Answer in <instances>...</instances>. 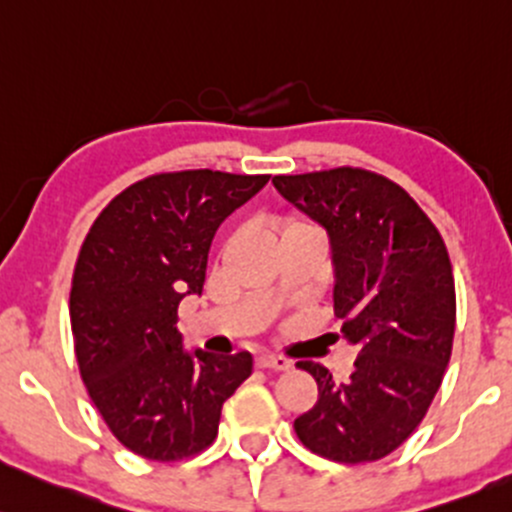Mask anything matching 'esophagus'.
<instances>
[{"label":"esophagus","mask_w":512,"mask_h":512,"mask_svg":"<svg viewBox=\"0 0 512 512\" xmlns=\"http://www.w3.org/2000/svg\"><path fill=\"white\" fill-rule=\"evenodd\" d=\"M257 368H265V370H289L292 368V363H289L287 358H282V355H272V353H262L257 355Z\"/></svg>","instance_id":"34e87169"}]
</instances>
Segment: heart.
Here are the masks:
<instances>
[{
  "label": "heart",
  "mask_w": 512,
  "mask_h": 512,
  "mask_svg": "<svg viewBox=\"0 0 512 512\" xmlns=\"http://www.w3.org/2000/svg\"><path fill=\"white\" fill-rule=\"evenodd\" d=\"M309 230H316L314 225L306 223V220H299V218H289L282 223V230H279V235H289V233H309Z\"/></svg>",
  "instance_id": "heart-1"
}]
</instances>
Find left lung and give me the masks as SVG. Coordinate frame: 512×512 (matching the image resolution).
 Returning <instances> with one entry per match:
<instances>
[{
    "label": "left lung",
    "instance_id": "left-lung-1",
    "mask_svg": "<svg viewBox=\"0 0 512 512\" xmlns=\"http://www.w3.org/2000/svg\"><path fill=\"white\" fill-rule=\"evenodd\" d=\"M292 206L326 228L333 260V309L358 348L348 383L324 365L319 400L294 419L306 449L338 464L392 454L422 422L451 358L456 292L439 230L395 181L353 166L274 176Z\"/></svg>",
    "mask_w": 512,
    "mask_h": 512
}]
</instances>
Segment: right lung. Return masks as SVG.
I'll return each mask as SVG.
<instances>
[{"instance_id": "right-lung-1", "label": "right lung", "mask_w": 512, "mask_h": 512, "mask_svg": "<svg viewBox=\"0 0 512 512\" xmlns=\"http://www.w3.org/2000/svg\"><path fill=\"white\" fill-rule=\"evenodd\" d=\"M270 176L196 169L157 174L112 198L80 247L71 328L80 378L122 446L179 461L213 444L225 400L252 355L186 351L176 311L201 294L225 218Z\"/></svg>"}]
</instances>
